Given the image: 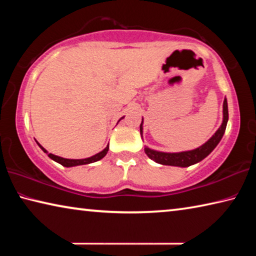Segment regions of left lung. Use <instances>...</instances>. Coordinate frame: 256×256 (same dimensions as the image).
Returning <instances> with one entry per match:
<instances>
[{
    "label": "left lung",
    "instance_id": "1",
    "mask_svg": "<svg viewBox=\"0 0 256 256\" xmlns=\"http://www.w3.org/2000/svg\"><path fill=\"white\" fill-rule=\"evenodd\" d=\"M228 122V105L227 99L224 98V120L222 126L218 128L210 140H208L204 144L201 146L200 148L190 150V151H183V152L177 154H167V152H160V151L151 150L149 148H146L144 151L148 157L154 160V162L162 164H168V166H178V167H188L190 164H194L202 159H204L206 156H209L212 150H214L218 144L222 140L224 131H226ZM142 123H144V118L140 124V133L142 136Z\"/></svg>",
    "mask_w": 256,
    "mask_h": 256
}]
</instances>
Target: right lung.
<instances>
[{
  "instance_id": "add662e5",
  "label": "right lung",
  "mask_w": 256,
  "mask_h": 256,
  "mask_svg": "<svg viewBox=\"0 0 256 256\" xmlns=\"http://www.w3.org/2000/svg\"><path fill=\"white\" fill-rule=\"evenodd\" d=\"M36 142H37V141H36ZM37 144H38V142H37ZM38 146H40L42 150L44 151L45 154H47V156H48V157H50V159H53L54 162L60 164H62V166H64V167H73V166H79V164H92V162H98V160H100V159H102L104 157H105V156H106L107 152H108V149H110V146H107L106 148L104 149L102 151H100V152H99V154L92 156V157L86 158V159H66V158L58 157V156L48 154V151L42 148V146L40 144H38Z\"/></svg>"
}]
</instances>
